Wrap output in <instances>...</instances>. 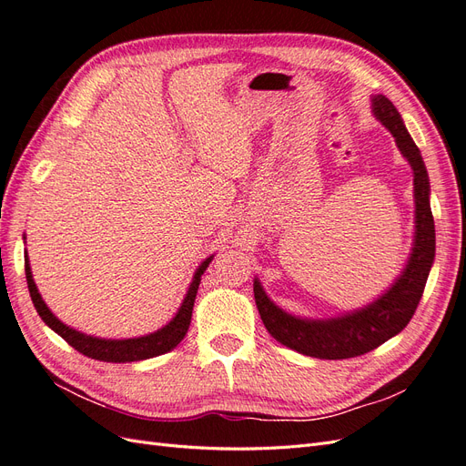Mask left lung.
<instances>
[{"label":"left lung","instance_id":"1","mask_svg":"<svg viewBox=\"0 0 466 466\" xmlns=\"http://www.w3.org/2000/svg\"><path fill=\"white\" fill-rule=\"evenodd\" d=\"M373 115L392 134L400 153L414 171L416 233L412 255L399 279L373 303L334 319L293 317L270 301L255 278V301L266 330L279 344L319 360L363 356L397 336L416 313L435 257V225L430 208V178L424 159L408 134L399 110L385 95L373 96Z\"/></svg>","mask_w":466,"mask_h":466}]
</instances>
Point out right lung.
Returning a JSON list of instances; mask_svg holds the SVG:
<instances>
[{"label": "right lung", "instance_id": "obj_1", "mask_svg": "<svg viewBox=\"0 0 466 466\" xmlns=\"http://www.w3.org/2000/svg\"><path fill=\"white\" fill-rule=\"evenodd\" d=\"M211 258L214 257L206 258L198 266V270L194 272L192 284L187 291V298H185V301H182L180 309L171 322L165 324V327L159 329L157 332H151L147 336H139V338H126V340H105V338L87 336L76 329H69L67 324L56 319L54 313L46 307V303L42 301L35 279H33L29 257L25 258V274H26V286H29V293H31V299L35 303L36 313L54 332H58L69 346L76 348L79 354L87 356L91 360L126 363V361H139V360H149L155 356L167 354V351H171L173 348H177L180 344L182 338H185L188 332L196 293H198L202 274L206 272V268L211 262Z\"/></svg>", "mask_w": 466, "mask_h": 466}]
</instances>
